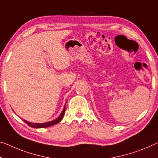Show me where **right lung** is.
<instances>
[{"instance_id":"right-lung-1","label":"right lung","mask_w":158,"mask_h":158,"mask_svg":"<svg viewBox=\"0 0 158 158\" xmlns=\"http://www.w3.org/2000/svg\"><path fill=\"white\" fill-rule=\"evenodd\" d=\"M65 106H64V110L60 114V115L59 116V117H58L56 119H55L54 121H48V122L47 123H31V122H29L27 121H25L24 120V121L27 124L29 127H32V128H47L48 127H52L53 125H55L58 123L59 122H60V121H61L63 116H64L65 114Z\"/></svg>"}]
</instances>
